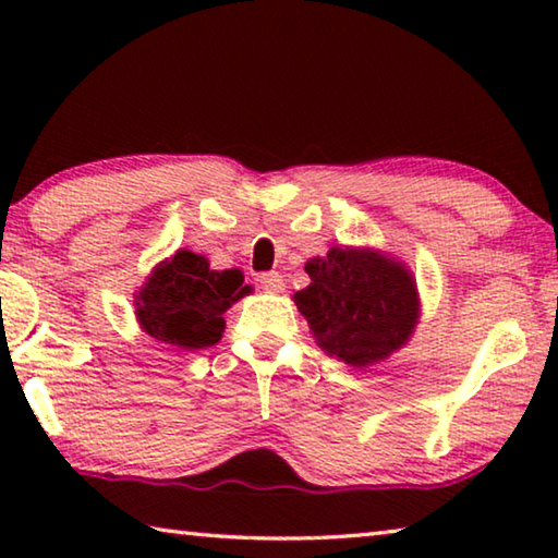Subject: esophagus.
I'll return each mask as SVG.
<instances>
[{
	"mask_svg": "<svg viewBox=\"0 0 558 558\" xmlns=\"http://www.w3.org/2000/svg\"><path fill=\"white\" fill-rule=\"evenodd\" d=\"M258 282L266 290H270V292H282V290H286V280H282V276H280V272H276V270L260 272Z\"/></svg>",
	"mask_w": 558,
	"mask_h": 558,
	"instance_id": "esophagus-1",
	"label": "esophagus"
}]
</instances>
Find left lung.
<instances>
[{"mask_svg":"<svg viewBox=\"0 0 558 558\" xmlns=\"http://www.w3.org/2000/svg\"><path fill=\"white\" fill-rule=\"evenodd\" d=\"M310 286L295 300L329 356L366 369L409 342L418 325V292L403 263L372 248H339L305 263Z\"/></svg>","mask_w":558,"mask_h":558,"instance_id":"obj_1","label":"left lung"}]
</instances>
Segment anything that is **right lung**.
Listing matches in <instances>:
<instances>
[{
    "label": "right lung",
    "mask_w": 558,
    "mask_h": 558,
    "mask_svg": "<svg viewBox=\"0 0 558 558\" xmlns=\"http://www.w3.org/2000/svg\"><path fill=\"white\" fill-rule=\"evenodd\" d=\"M248 290L241 270H211L199 253L177 251L140 288L135 315L140 327L157 342L204 349L219 342L223 313Z\"/></svg>",
    "instance_id": "right-lung-1"
}]
</instances>
